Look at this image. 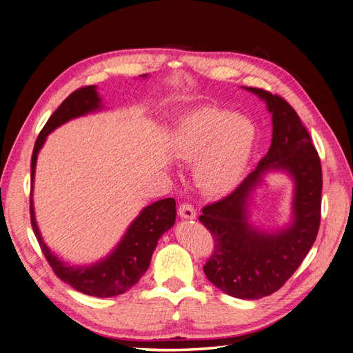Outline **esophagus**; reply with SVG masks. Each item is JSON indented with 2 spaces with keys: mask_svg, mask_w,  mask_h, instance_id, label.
Returning a JSON list of instances; mask_svg holds the SVG:
<instances>
[{
  "mask_svg": "<svg viewBox=\"0 0 353 353\" xmlns=\"http://www.w3.org/2000/svg\"><path fill=\"white\" fill-rule=\"evenodd\" d=\"M178 215L184 219H194L196 218V209L190 203H183L178 208Z\"/></svg>",
  "mask_w": 353,
  "mask_h": 353,
  "instance_id": "1",
  "label": "esophagus"
}]
</instances>
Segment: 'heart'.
Wrapping results in <instances>:
<instances>
[{
	"instance_id": "obj_1",
	"label": "heart",
	"mask_w": 353,
	"mask_h": 353,
	"mask_svg": "<svg viewBox=\"0 0 353 353\" xmlns=\"http://www.w3.org/2000/svg\"><path fill=\"white\" fill-rule=\"evenodd\" d=\"M254 126L241 114L199 108L176 122L170 150L183 162H194L197 185L208 194L228 193L250 157Z\"/></svg>"
}]
</instances>
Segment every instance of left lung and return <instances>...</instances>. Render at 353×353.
<instances>
[{
    "instance_id": "1",
    "label": "left lung",
    "mask_w": 353,
    "mask_h": 353,
    "mask_svg": "<svg viewBox=\"0 0 353 353\" xmlns=\"http://www.w3.org/2000/svg\"><path fill=\"white\" fill-rule=\"evenodd\" d=\"M266 103L272 114V141L266 156L230 196L203 208L199 221L215 249L203 266L208 280L232 297L256 301L284 285L311 250L321 219V162L306 128L280 95L244 87ZM270 172L294 179L292 219L281 230L265 232L248 222L256 186Z\"/></svg>"
}]
</instances>
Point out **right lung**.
I'll return each mask as SVG.
<instances>
[{"label": "right lung", "mask_w": 353, "mask_h": 353, "mask_svg": "<svg viewBox=\"0 0 353 353\" xmlns=\"http://www.w3.org/2000/svg\"><path fill=\"white\" fill-rule=\"evenodd\" d=\"M140 78H147V74H141ZM101 109L103 104L97 92V87L90 85V87H83L72 92L59 105V109L50 116L48 122L42 128L37 138L30 162V223L42 253H44L52 271L61 281L68 283L74 290L83 294L95 297H113L130 290L132 285L140 281L147 271L159 239L168 230L172 228L175 223V199H162L145 206L140 212V215L128 227L121 241L116 244V248L105 258L91 265L74 266L61 261L42 240L35 219L34 197H32L34 196L38 153L47 141L48 134L63 123L74 119V117H81Z\"/></svg>", "instance_id": "right-lung-1"}]
</instances>
